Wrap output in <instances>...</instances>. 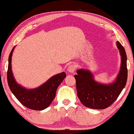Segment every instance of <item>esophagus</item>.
I'll list each match as a JSON object with an SVG mask.
<instances>
[{
  "label": "esophagus",
  "instance_id": "esophagus-1",
  "mask_svg": "<svg viewBox=\"0 0 134 134\" xmlns=\"http://www.w3.org/2000/svg\"><path fill=\"white\" fill-rule=\"evenodd\" d=\"M75 70V65L74 64H70L67 68V71L70 73H73Z\"/></svg>",
  "mask_w": 134,
  "mask_h": 134
}]
</instances>
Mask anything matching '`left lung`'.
<instances>
[{"label": "left lung", "mask_w": 134, "mask_h": 134, "mask_svg": "<svg viewBox=\"0 0 134 134\" xmlns=\"http://www.w3.org/2000/svg\"><path fill=\"white\" fill-rule=\"evenodd\" d=\"M116 46L121 56L120 70L115 81L107 84L99 83L88 70H77L74 75L76 81L77 96L83 105L91 109H103L108 107L115 101L124 88L128 77L126 54L123 46L116 42Z\"/></svg>", "instance_id": "obj_1"}]
</instances>
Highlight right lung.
Masks as SVG:
<instances>
[{
	"instance_id": "add662e5",
	"label": "right lung",
	"mask_w": 134,
	"mask_h": 134,
	"mask_svg": "<svg viewBox=\"0 0 134 134\" xmlns=\"http://www.w3.org/2000/svg\"><path fill=\"white\" fill-rule=\"evenodd\" d=\"M14 48L10 53L7 72L10 89L18 101L26 107L37 111L47 108L55 98L58 87L66 77V74L63 72L54 75L38 87L27 89L16 82L12 72V57Z\"/></svg>"
}]
</instances>
